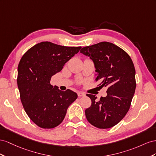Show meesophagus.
Wrapping results in <instances>:
<instances>
[{
    "mask_svg": "<svg viewBox=\"0 0 156 156\" xmlns=\"http://www.w3.org/2000/svg\"><path fill=\"white\" fill-rule=\"evenodd\" d=\"M78 97H81L85 96V94H84V93H82V92L79 91V92H78Z\"/></svg>",
    "mask_w": 156,
    "mask_h": 156,
    "instance_id": "esophagus-1",
    "label": "esophagus"
}]
</instances>
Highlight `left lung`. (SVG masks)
<instances>
[{
  "label": "left lung",
  "instance_id": "left-lung-1",
  "mask_svg": "<svg viewBox=\"0 0 156 156\" xmlns=\"http://www.w3.org/2000/svg\"><path fill=\"white\" fill-rule=\"evenodd\" d=\"M80 52L94 63L99 87H107V95L99 101L94 95H86L91 100V106L85 110L86 118L97 128L112 127L125 117L134 95L135 69L132 59L122 48L108 42L83 47Z\"/></svg>",
  "mask_w": 156,
  "mask_h": 156
}]
</instances>
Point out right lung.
Returning a JSON list of instances; mask_svg holds the SVG:
<instances>
[{"label":"right lung","instance_id":"add662e5","mask_svg":"<svg viewBox=\"0 0 156 156\" xmlns=\"http://www.w3.org/2000/svg\"><path fill=\"white\" fill-rule=\"evenodd\" d=\"M50 42H42L27 51L17 68V83L20 99L29 118L38 127L52 129L63 121L69 106L78 95L50 83L52 76L80 50Z\"/></svg>","mask_w":156,"mask_h":156}]
</instances>
